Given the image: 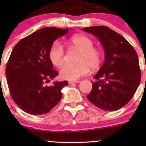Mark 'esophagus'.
Returning a JSON list of instances; mask_svg holds the SVG:
<instances>
[{
    "mask_svg": "<svg viewBox=\"0 0 146 146\" xmlns=\"http://www.w3.org/2000/svg\"><path fill=\"white\" fill-rule=\"evenodd\" d=\"M80 81H79V80H74V81H68V84H70V85H73V84H75V83H78V82H80Z\"/></svg>",
    "mask_w": 146,
    "mask_h": 146,
    "instance_id": "obj_1",
    "label": "esophagus"
}]
</instances>
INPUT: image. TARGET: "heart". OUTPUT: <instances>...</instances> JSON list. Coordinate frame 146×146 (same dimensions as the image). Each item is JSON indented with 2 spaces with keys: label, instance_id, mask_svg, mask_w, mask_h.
Here are the masks:
<instances>
[{
  "label": "heart",
  "instance_id": "heart-1",
  "mask_svg": "<svg viewBox=\"0 0 146 146\" xmlns=\"http://www.w3.org/2000/svg\"><path fill=\"white\" fill-rule=\"evenodd\" d=\"M68 44L71 48L80 50L77 58L78 64H66L60 70L61 78L74 80L88 75L90 68L92 70L99 68L102 61L100 50L94 47V42L88 36L76 35L71 36L68 41ZM48 58L56 67H61L65 61V52L63 46L58 42H55L48 51Z\"/></svg>",
  "mask_w": 146,
  "mask_h": 146
}]
</instances>
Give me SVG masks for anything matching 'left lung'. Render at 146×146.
Instances as JSON below:
<instances>
[{
  "mask_svg": "<svg viewBox=\"0 0 146 146\" xmlns=\"http://www.w3.org/2000/svg\"><path fill=\"white\" fill-rule=\"evenodd\" d=\"M95 35L103 46L105 60L92 82L87 96L101 110L115 111L131 100L141 78L138 57L133 47L123 36L105 26L82 29Z\"/></svg>",
  "mask_w": 146,
  "mask_h": 146,
  "instance_id": "8db88e82",
  "label": "left lung"
}]
</instances>
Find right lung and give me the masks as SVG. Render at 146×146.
Segmentation results:
<instances>
[{
    "label": "right lung",
    "mask_w": 146,
    "mask_h": 146,
    "mask_svg": "<svg viewBox=\"0 0 146 146\" xmlns=\"http://www.w3.org/2000/svg\"><path fill=\"white\" fill-rule=\"evenodd\" d=\"M68 29L42 28L19 41L12 51L5 68L7 82L12 99L28 114L48 113L61 100V89L68 85L63 81L45 85L58 75L48 58L50 47Z\"/></svg>",
    "instance_id": "1"
}]
</instances>
